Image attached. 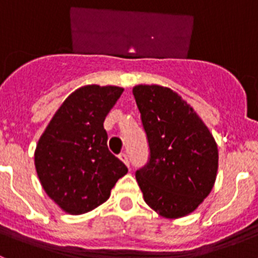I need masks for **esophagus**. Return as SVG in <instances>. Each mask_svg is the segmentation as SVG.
<instances>
[{"instance_id": "obj_1", "label": "esophagus", "mask_w": 258, "mask_h": 258, "mask_svg": "<svg viewBox=\"0 0 258 258\" xmlns=\"http://www.w3.org/2000/svg\"><path fill=\"white\" fill-rule=\"evenodd\" d=\"M118 159H120V160H121L125 165L129 166V157H127V155L125 154V152H121V154L118 155Z\"/></svg>"}]
</instances>
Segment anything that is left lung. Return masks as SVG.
Returning a JSON list of instances; mask_svg holds the SVG:
<instances>
[{"label": "left lung", "mask_w": 258, "mask_h": 258, "mask_svg": "<svg viewBox=\"0 0 258 258\" xmlns=\"http://www.w3.org/2000/svg\"><path fill=\"white\" fill-rule=\"evenodd\" d=\"M133 95L150 146L149 163L136 173L143 199L163 217H184L213 188L217 143L192 107L172 89L137 85Z\"/></svg>", "instance_id": "obj_1"}]
</instances>
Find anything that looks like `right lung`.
I'll return each instance as SVG.
<instances>
[{"label": "right lung", "instance_id": "1", "mask_svg": "<svg viewBox=\"0 0 258 258\" xmlns=\"http://www.w3.org/2000/svg\"><path fill=\"white\" fill-rule=\"evenodd\" d=\"M124 89L85 85L67 97L38 140L35 166L45 192L70 214L106 202L127 173L109 152L103 122Z\"/></svg>", "mask_w": 258, "mask_h": 258}]
</instances>
